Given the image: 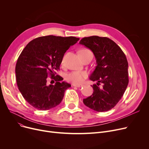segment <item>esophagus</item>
<instances>
[{
  "label": "esophagus",
  "instance_id": "1",
  "mask_svg": "<svg viewBox=\"0 0 149 149\" xmlns=\"http://www.w3.org/2000/svg\"><path fill=\"white\" fill-rule=\"evenodd\" d=\"M72 85H73V86L77 87V88H80V87L83 86L82 84H73Z\"/></svg>",
  "mask_w": 149,
  "mask_h": 149
}]
</instances>
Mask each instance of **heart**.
I'll return each mask as SVG.
<instances>
[{
    "mask_svg": "<svg viewBox=\"0 0 149 149\" xmlns=\"http://www.w3.org/2000/svg\"><path fill=\"white\" fill-rule=\"evenodd\" d=\"M91 52L89 49H83L80 51V53H88ZM64 58L62 60V63L64 62ZM86 77V74L84 72L81 71H74L71 73H69L66 77V79L68 81L72 82L73 83L79 84L81 83Z\"/></svg>",
    "mask_w": 149,
    "mask_h": 149,
    "instance_id": "heart-1",
    "label": "heart"
}]
</instances>
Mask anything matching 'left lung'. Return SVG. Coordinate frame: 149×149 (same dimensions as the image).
<instances>
[{"mask_svg":"<svg viewBox=\"0 0 149 149\" xmlns=\"http://www.w3.org/2000/svg\"><path fill=\"white\" fill-rule=\"evenodd\" d=\"M79 43L92 51L97 63L89 77L97 84L91 86L93 93L83 99V103L97 112L111 110L118 103L129 83L126 57L120 46L107 37H84Z\"/></svg>","mask_w":149,"mask_h":149,"instance_id":"8db88e82","label":"left lung"}]
</instances>
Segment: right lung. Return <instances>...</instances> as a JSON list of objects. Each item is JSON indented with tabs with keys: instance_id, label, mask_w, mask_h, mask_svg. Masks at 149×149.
Instances as JSON below:
<instances>
[{
	"instance_id": "obj_1",
	"label": "right lung",
	"mask_w": 149,
	"mask_h": 149,
	"mask_svg": "<svg viewBox=\"0 0 149 149\" xmlns=\"http://www.w3.org/2000/svg\"><path fill=\"white\" fill-rule=\"evenodd\" d=\"M79 38L47 36L31 41L19 56L16 66V81L22 96L34 108L47 111L58 106L65 91L71 86L62 81L55 70L60 65L66 51ZM56 81L54 85L47 83L48 76Z\"/></svg>"
}]
</instances>
